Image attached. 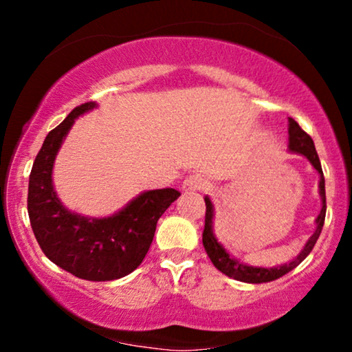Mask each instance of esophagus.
Here are the masks:
<instances>
[{
	"mask_svg": "<svg viewBox=\"0 0 352 352\" xmlns=\"http://www.w3.org/2000/svg\"><path fill=\"white\" fill-rule=\"evenodd\" d=\"M205 187V179L201 175H188L187 179L184 180V184H182V188H184V192H199Z\"/></svg>",
	"mask_w": 352,
	"mask_h": 352,
	"instance_id": "1",
	"label": "esophagus"
}]
</instances>
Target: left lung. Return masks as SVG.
<instances>
[{
  "instance_id": "left-lung-1",
  "label": "left lung",
  "mask_w": 352,
  "mask_h": 352,
  "mask_svg": "<svg viewBox=\"0 0 352 352\" xmlns=\"http://www.w3.org/2000/svg\"><path fill=\"white\" fill-rule=\"evenodd\" d=\"M288 125H289L288 148L292 152L305 155L319 173V195H321L322 207L316 218V230H314L313 235L309 236V240L306 241V245L302 246L300 254H298L294 260L289 261V263L274 266V268H258V266L243 265L241 261H238L233 256H230V253L223 248V246L218 243L215 235H213V205L208 197H205L207 212H205V228H204V236H201L205 252H207L210 260H212V263L215 265V268L220 270L223 274H227V276L233 278V280L243 281V283H268V281L278 280V278H281L283 274L289 273L292 270L296 268V266L300 265L306 256H308L311 250H313L314 245H316L319 235H321V230H322V225H324V217H326V190H324V175H322L321 162H319V157H318L316 148H314L313 139L302 131L300 125H298L296 120L292 119V117H289Z\"/></svg>"
}]
</instances>
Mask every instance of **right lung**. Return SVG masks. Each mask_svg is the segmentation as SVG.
<instances>
[{"label":"right lung","mask_w":352,"mask_h":352,"mask_svg":"<svg viewBox=\"0 0 352 352\" xmlns=\"http://www.w3.org/2000/svg\"><path fill=\"white\" fill-rule=\"evenodd\" d=\"M96 102L80 104L44 139L28 187V213L43 253L80 280L111 281L142 263L162 213L180 197L175 188L148 190L112 217L89 218L60 204L52 185V165L64 137Z\"/></svg>","instance_id":"add662e5"}]
</instances>
